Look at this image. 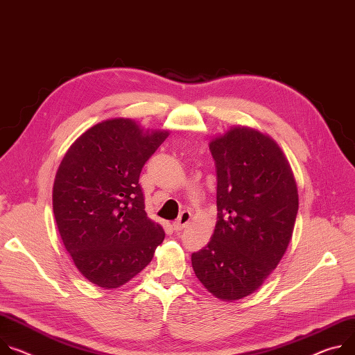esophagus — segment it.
Segmentation results:
<instances>
[{"label": "esophagus", "mask_w": 355, "mask_h": 355, "mask_svg": "<svg viewBox=\"0 0 355 355\" xmlns=\"http://www.w3.org/2000/svg\"><path fill=\"white\" fill-rule=\"evenodd\" d=\"M189 220H191V212L189 211H182L180 218L173 223L174 231H181V230L187 228V225L189 223Z\"/></svg>", "instance_id": "1"}]
</instances>
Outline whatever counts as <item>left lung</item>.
Instances as JSON below:
<instances>
[{
  "label": "left lung",
  "mask_w": 355,
  "mask_h": 355,
  "mask_svg": "<svg viewBox=\"0 0 355 355\" xmlns=\"http://www.w3.org/2000/svg\"><path fill=\"white\" fill-rule=\"evenodd\" d=\"M209 150L218 219L191 262L209 293L235 302L256 292L282 261L295 230L297 185L282 148L256 128L234 125Z\"/></svg>",
  "instance_id": "left-lung-1"
}]
</instances>
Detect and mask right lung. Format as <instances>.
Instances as JSON below:
<instances>
[{"instance_id":"1","label":"right lung","mask_w":355,"mask_h":355,"mask_svg":"<svg viewBox=\"0 0 355 355\" xmlns=\"http://www.w3.org/2000/svg\"><path fill=\"white\" fill-rule=\"evenodd\" d=\"M168 135L109 119L87 128L60 161L52 191L56 227L78 270L96 286L130 282L164 241L163 227L144 211L139 178Z\"/></svg>"}]
</instances>
